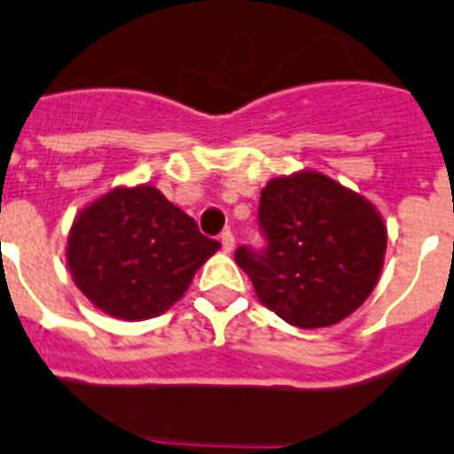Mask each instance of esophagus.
<instances>
[{
	"label": "esophagus",
	"instance_id": "obj_1",
	"mask_svg": "<svg viewBox=\"0 0 454 454\" xmlns=\"http://www.w3.org/2000/svg\"><path fill=\"white\" fill-rule=\"evenodd\" d=\"M219 241H222V251L223 253H231L232 247H235V237H232L231 231H223L222 235H219Z\"/></svg>",
	"mask_w": 454,
	"mask_h": 454
}]
</instances>
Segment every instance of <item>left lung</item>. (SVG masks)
Wrapping results in <instances>:
<instances>
[{
	"label": "left lung",
	"mask_w": 454,
	"mask_h": 454,
	"mask_svg": "<svg viewBox=\"0 0 454 454\" xmlns=\"http://www.w3.org/2000/svg\"><path fill=\"white\" fill-rule=\"evenodd\" d=\"M257 223L266 247H239L257 298L294 327L340 323L374 291L387 232L374 206L317 172L262 190Z\"/></svg>",
	"instance_id": "1"
}]
</instances>
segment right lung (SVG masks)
Returning a JSON list of instances; mask_svg holds the SVG:
<instances>
[{
    "label": "right lung",
    "mask_w": 454,
    "mask_h": 454,
    "mask_svg": "<svg viewBox=\"0 0 454 454\" xmlns=\"http://www.w3.org/2000/svg\"><path fill=\"white\" fill-rule=\"evenodd\" d=\"M219 248L197 222L152 185L116 188L75 219L69 269L78 289L122 320L168 311Z\"/></svg>",
    "instance_id": "right-lung-1"
}]
</instances>
